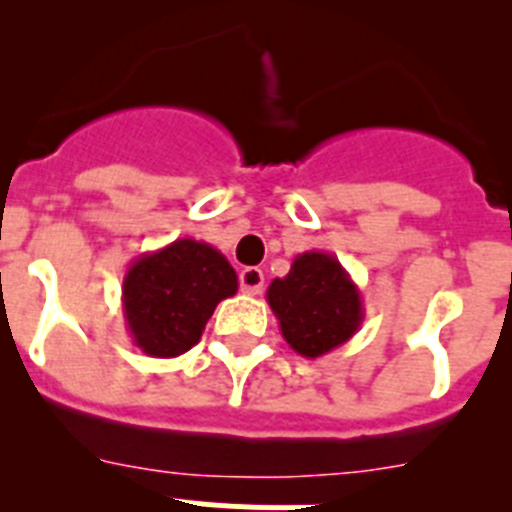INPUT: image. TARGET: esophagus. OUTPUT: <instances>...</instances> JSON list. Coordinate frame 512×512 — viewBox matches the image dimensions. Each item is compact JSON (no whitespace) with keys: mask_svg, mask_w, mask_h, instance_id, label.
Instances as JSON below:
<instances>
[{"mask_svg":"<svg viewBox=\"0 0 512 512\" xmlns=\"http://www.w3.org/2000/svg\"><path fill=\"white\" fill-rule=\"evenodd\" d=\"M241 289L246 295H259L264 289V271L259 266H246L241 271Z\"/></svg>","mask_w":512,"mask_h":512,"instance_id":"esophagus-1","label":"esophagus"}]
</instances>
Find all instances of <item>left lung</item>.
Masks as SVG:
<instances>
[{"label": "left lung", "mask_w": 512, "mask_h": 512, "mask_svg": "<svg viewBox=\"0 0 512 512\" xmlns=\"http://www.w3.org/2000/svg\"><path fill=\"white\" fill-rule=\"evenodd\" d=\"M266 300L284 341L305 359L343 346L364 320L359 287L341 261L325 251L300 253L287 277L269 284Z\"/></svg>", "instance_id": "1"}]
</instances>
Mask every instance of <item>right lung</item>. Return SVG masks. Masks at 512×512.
<instances>
[{
	"mask_svg": "<svg viewBox=\"0 0 512 512\" xmlns=\"http://www.w3.org/2000/svg\"><path fill=\"white\" fill-rule=\"evenodd\" d=\"M238 292V274L210 243L179 238L143 253L122 279V312L135 346L174 359L202 338L217 302Z\"/></svg>",
	"mask_w": 512,
	"mask_h": 512,
	"instance_id": "obj_1",
	"label": "right lung"
}]
</instances>
